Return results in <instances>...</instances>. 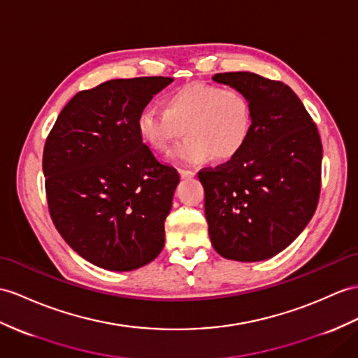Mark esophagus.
Returning <instances> with one entry per match:
<instances>
[{
    "label": "esophagus",
    "mask_w": 358,
    "mask_h": 358,
    "mask_svg": "<svg viewBox=\"0 0 358 358\" xmlns=\"http://www.w3.org/2000/svg\"><path fill=\"white\" fill-rule=\"evenodd\" d=\"M179 174H180V178L182 179H191V178H194V171H191V170H179Z\"/></svg>",
    "instance_id": "1"
}]
</instances>
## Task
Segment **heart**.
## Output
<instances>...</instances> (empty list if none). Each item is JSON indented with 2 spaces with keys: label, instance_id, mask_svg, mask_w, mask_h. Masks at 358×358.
Instances as JSON below:
<instances>
[{
  "label": "heart",
  "instance_id": "1",
  "mask_svg": "<svg viewBox=\"0 0 358 358\" xmlns=\"http://www.w3.org/2000/svg\"><path fill=\"white\" fill-rule=\"evenodd\" d=\"M136 130L141 141L161 155L170 153L187 135L173 153L179 165L197 167L211 158L229 161L248 143L252 106L238 90L193 83L169 94L164 110L150 106L139 112Z\"/></svg>",
  "mask_w": 358,
  "mask_h": 358
}]
</instances>
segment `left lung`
Instances as JSON below:
<instances>
[{
    "label": "left lung",
    "instance_id": "left-lung-1",
    "mask_svg": "<svg viewBox=\"0 0 358 358\" xmlns=\"http://www.w3.org/2000/svg\"><path fill=\"white\" fill-rule=\"evenodd\" d=\"M213 80L249 99L252 130L231 161L199 171L209 238L223 258L255 263L289 248L315 215L320 136L282 82L245 71L215 74Z\"/></svg>",
    "mask_w": 358,
    "mask_h": 358
}]
</instances>
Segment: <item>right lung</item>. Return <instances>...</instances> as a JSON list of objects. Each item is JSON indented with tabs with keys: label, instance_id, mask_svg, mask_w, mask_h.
<instances>
[{
	"label": "right lung",
	"instance_id": "add662e5",
	"mask_svg": "<svg viewBox=\"0 0 358 358\" xmlns=\"http://www.w3.org/2000/svg\"><path fill=\"white\" fill-rule=\"evenodd\" d=\"M171 77L117 78L76 94L43 149L51 219L78 255L113 272L161 254L179 174L153 156L136 118Z\"/></svg>",
	"mask_w": 358,
	"mask_h": 358
}]
</instances>
